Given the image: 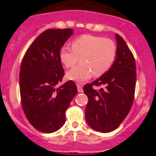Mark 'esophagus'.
Instances as JSON below:
<instances>
[{
    "label": "esophagus",
    "mask_w": 156,
    "mask_h": 156,
    "mask_svg": "<svg viewBox=\"0 0 156 156\" xmlns=\"http://www.w3.org/2000/svg\"><path fill=\"white\" fill-rule=\"evenodd\" d=\"M77 88H78V91L79 93H82L83 92L82 85H81V84H77Z\"/></svg>",
    "instance_id": "1"
}]
</instances>
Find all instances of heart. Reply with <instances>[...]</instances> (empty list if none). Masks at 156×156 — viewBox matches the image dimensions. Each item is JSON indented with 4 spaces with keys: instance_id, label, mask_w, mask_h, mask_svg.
Returning <instances> with one entry per match:
<instances>
[{
    "instance_id": "b5f03b06",
    "label": "heart",
    "mask_w": 156,
    "mask_h": 156,
    "mask_svg": "<svg viewBox=\"0 0 156 156\" xmlns=\"http://www.w3.org/2000/svg\"><path fill=\"white\" fill-rule=\"evenodd\" d=\"M116 56V45L113 41L99 36L84 34L75 39L72 49L62 47L59 50V59L66 68L81 64L67 72L69 80L82 83L92 75L100 77L112 65Z\"/></svg>"
}]
</instances>
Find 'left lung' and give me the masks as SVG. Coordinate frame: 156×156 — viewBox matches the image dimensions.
<instances>
[{"instance_id":"obj_1","label":"left lung","mask_w":156,"mask_h":156,"mask_svg":"<svg viewBox=\"0 0 156 156\" xmlns=\"http://www.w3.org/2000/svg\"><path fill=\"white\" fill-rule=\"evenodd\" d=\"M115 60L107 72L83 87L88 97L86 122L91 128L108 133L119 127L131 108L136 86V64L124 39L115 34ZM94 85L104 89H94Z\"/></svg>"}]
</instances>
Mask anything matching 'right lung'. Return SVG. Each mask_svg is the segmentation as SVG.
I'll return each instance as SVG.
<instances>
[{
  "instance_id": "obj_1",
  "label": "right lung",
  "mask_w": 156,
  "mask_h": 156,
  "mask_svg": "<svg viewBox=\"0 0 156 156\" xmlns=\"http://www.w3.org/2000/svg\"><path fill=\"white\" fill-rule=\"evenodd\" d=\"M72 34L71 29H47L30 45L22 61L23 111L30 124L43 133H53L63 126L66 111L78 91L72 81L56 87L64 75L59 50Z\"/></svg>"
}]
</instances>
